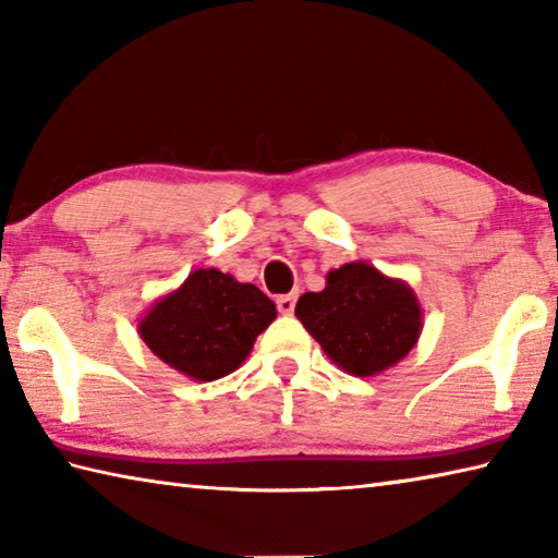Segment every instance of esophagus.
<instances>
[{
  "label": "esophagus",
  "instance_id": "1",
  "mask_svg": "<svg viewBox=\"0 0 558 558\" xmlns=\"http://www.w3.org/2000/svg\"><path fill=\"white\" fill-rule=\"evenodd\" d=\"M276 302H278V310L282 315H292V313H295L298 292H288V295H280Z\"/></svg>",
  "mask_w": 558,
  "mask_h": 558
}]
</instances>
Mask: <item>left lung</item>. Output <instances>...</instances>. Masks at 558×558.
<instances>
[{
    "instance_id": "8db88e82",
    "label": "left lung",
    "mask_w": 558,
    "mask_h": 558,
    "mask_svg": "<svg viewBox=\"0 0 558 558\" xmlns=\"http://www.w3.org/2000/svg\"><path fill=\"white\" fill-rule=\"evenodd\" d=\"M295 315L332 364L352 376L391 369L423 332V310L413 288L366 260L329 270L325 290L305 292Z\"/></svg>"
}]
</instances>
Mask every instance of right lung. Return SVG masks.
Masks as SVG:
<instances>
[{
    "instance_id": "obj_1",
    "label": "right lung",
    "mask_w": 558,
    "mask_h": 558,
    "mask_svg": "<svg viewBox=\"0 0 558 558\" xmlns=\"http://www.w3.org/2000/svg\"><path fill=\"white\" fill-rule=\"evenodd\" d=\"M276 317V302L253 282L199 268L149 305L137 332L174 372L194 381H216L239 369Z\"/></svg>"
}]
</instances>
